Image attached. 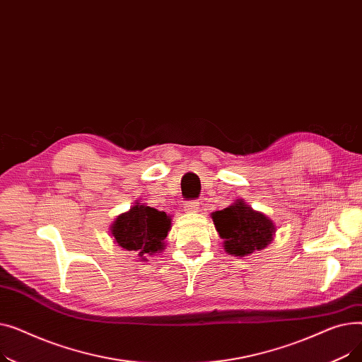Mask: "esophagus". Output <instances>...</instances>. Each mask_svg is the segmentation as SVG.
I'll list each match as a JSON object with an SVG mask.
<instances>
[{
  "label": "esophagus",
  "instance_id": "esophagus-1",
  "mask_svg": "<svg viewBox=\"0 0 362 362\" xmlns=\"http://www.w3.org/2000/svg\"><path fill=\"white\" fill-rule=\"evenodd\" d=\"M185 210L187 213H197L199 210V202L198 201H186L185 202Z\"/></svg>",
  "mask_w": 362,
  "mask_h": 362
}]
</instances>
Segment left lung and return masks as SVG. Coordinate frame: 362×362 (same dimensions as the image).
<instances>
[{"instance_id": "obj_1", "label": "left lung", "mask_w": 362, "mask_h": 362, "mask_svg": "<svg viewBox=\"0 0 362 362\" xmlns=\"http://www.w3.org/2000/svg\"><path fill=\"white\" fill-rule=\"evenodd\" d=\"M213 221L220 238L224 239L226 252L236 257L264 250L274 233L273 221L254 211L240 199L221 211L213 213Z\"/></svg>"}]
</instances>
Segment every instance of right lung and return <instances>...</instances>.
I'll list each match as a JSON object with an SVG mask.
<instances>
[{
	"instance_id": "1",
	"label": "right lung",
	"mask_w": 362,
	"mask_h": 362,
	"mask_svg": "<svg viewBox=\"0 0 362 362\" xmlns=\"http://www.w3.org/2000/svg\"><path fill=\"white\" fill-rule=\"evenodd\" d=\"M170 230V217L146 205H135L111 226V235L126 251H136L141 258L164 250Z\"/></svg>"
}]
</instances>
